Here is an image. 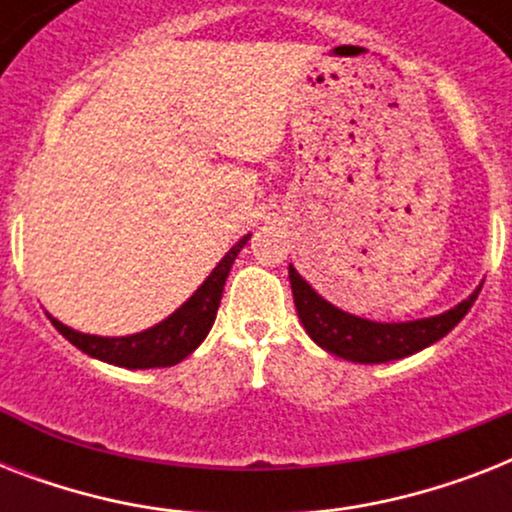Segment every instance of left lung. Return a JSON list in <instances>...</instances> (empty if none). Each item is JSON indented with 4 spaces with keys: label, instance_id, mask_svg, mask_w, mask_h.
<instances>
[{
    "label": "left lung",
    "instance_id": "obj_1",
    "mask_svg": "<svg viewBox=\"0 0 512 512\" xmlns=\"http://www.w3.org/2000/svg\"><path fill=\"white\" fill-rule=\"evenodd\" d=\"M289 284H292L297 316L303 321L311 340L327 353H335V356L356 361V364H385V361L406 358L417 350L428 348L449 335L465 319V313L473 308L478 292H481L478 287L468 300H462L460 305H454L452 311L441 313V316L401 321V324H380V321L361 319V316L345 313L327 303L295 271V265H289Z\"/></svg>",
    "mask_w": 512,
    "mask_h": 512
}]
</instances>
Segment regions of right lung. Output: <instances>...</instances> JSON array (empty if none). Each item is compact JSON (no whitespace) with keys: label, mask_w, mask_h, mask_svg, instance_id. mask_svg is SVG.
Returning <instances> with one entry per match:
<instances>
[{"label":"right lung","mask_w":512,"mask_h":512,"mask_svg":"<svg viewBox=\"0 0 512 512\" xmlns=\"http://www.w3.org/2000/svg\"><path fill=\"white\" fill-rule=\"evenodd\" d=\"M247 239L249 233L233 244L231 252L217 263V268L209 273L207 281L172 316H167V319L159 321L156 327L146 329V332L127 337H98L76 332V329L60 324L52 316L50 321L71 345H76L87 356L106 361V364L124 366V369H156V366L180 364L185 356H191L193 350L199 348L201 340L209 335V329L215 324L225 279H228L233 260L241 252V247L247 244Z\"/></svg>","instance_id":"obj_1"}]
</instances>
